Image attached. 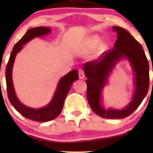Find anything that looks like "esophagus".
<instances>
[{
    "label": "esophagus",
    "mask_w": 153,
    "mask_h": 153,
    "mask_svg": "<svg viewBox=\"0 0 153 153\" xmlns=\"http://www.w3.org/2000/svg\"><path fill=\"white\" fill-rule=\"evenodd\" d=\"M79 76L80 79H83V78H84L85 75H84V72H83V70H79Z\"/></svg>",
    "instance_id": "esophagus-1"
}]
</instances>
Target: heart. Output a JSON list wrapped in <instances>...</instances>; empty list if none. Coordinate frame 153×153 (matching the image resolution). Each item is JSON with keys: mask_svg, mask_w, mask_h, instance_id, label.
Listing matches in <instances>:
<instances>
[{"mask_svg": "<svg viewBox=\"0 0 153 153\" xmlns=\"http://www.w3.org/2000/svg\"><path fill=\"white\" fill-rule=\"evenodd\" d=\"M100 43V39L97 36H93L90 38L86 42V43L84 45V49L85 51H89V50H92L95 49L96 47H98V45ZM105 45L102 44L99 46V51H103L105 49Z\"/></svg>", "mask_w": 153, "mask_h": 153, "instance_id": "obj_1", "label": "heart"}]
</instances>
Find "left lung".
Returning a JSON list of instances; mask_svg holds the SVG:
<instances>
[{
	"instance_id": "left-lung-1",
	"label": "left lung",
	"mask_w": 153,
	"mask_h": 153,
	"mask_svg": "<svg viewBox=\"0 0 153 153\" xmlns=\"http://www.w3.org/2000/svg\"><path fill=\"white\" fill-rule=\"evenodd\" d=\"M117 32L114 48L100 58L85 62L83 70L87 84V99L94 112L102 118L122 119L131 115L137 109L147 95L149 88V64L141 44L125 29L114 26ZM127 57L133 67L135 75V90L133 98L124 110H105L101 105V92L109 74L117 62Z\"/></svg>"
}]
</instances>
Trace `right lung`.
Instances as JSON below:
<instances>
[{
	"mask_svg": "<svg viewBox=\"0 0 153 153\" xmlns=\"http://www.w3.org/2000/svg\"><path fill=\"white\" fill-rule=\"evenodd\" d=\"M51 31L50 28L43 26L36 27V28L28 30L26 34L22 37V39L14 45L10 53V59L8 60L7 66H6V84H7L8 99L10 103L23 116L30 120L37 121V122H47V121L53 120L59 116L63 108L65 99L70 91L73 82L79 79L78 70H76L71 71L68 74L62 76L59 81L57 89L54 93L51 101L49 102V104H47V106L43 108H33L28 107L18 100L15 91H14L12 76V68H13L16 55L22 49L25 44L28 42L35 37L45 36L51 33Z\"/></svg>",
	"mask_w": 153,
	"mask_h": 153,
	"instance_id": "right-lung-1",
	"label": "right lung"
}]
</instances>
